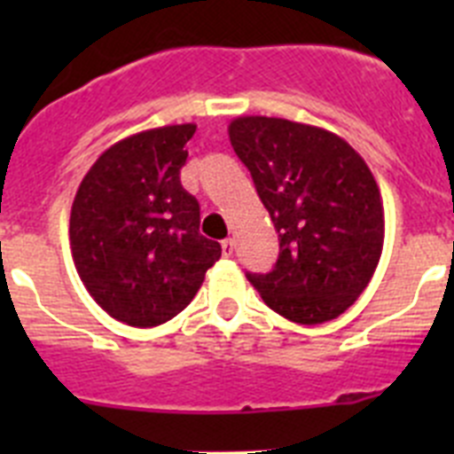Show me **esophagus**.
Here are the masks:
<instances>
[{
    "mask_svg": "<svg viewBox=\"0 0 454 454\" xmlns=\"http://www.w3.org/2000/svg\"><path fill=\"white\" fill-rule=\"evenodd\" d=\"M220 246H223V256H227V259H230V256L234 254V250H236L234 239H224L223 243H220Z\"/></svg>",
    "mask_w": 454,
    "mask_h": 454,
    "instance_id": "obj_1",
    "label": "esophagus"
}]
</instances>
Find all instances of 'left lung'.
I'll return each mask as SVG.
<instances>
[{
	"mask_svg": "<svg viewBox=\"0 0 454 454\" xmlns=\"http://www.w3.org/2000/svg\"><path fill=\"white\" fill-rule=\"evenodd\" d=\"M227 131L279 234L275 268L247 279L293 323L339 318L382 256L384 207L371 168L314 124L240 115Z\"/></svg>",
	"mask_w": 454,
	"mask_h": 454,
	"instance_id": "obj_1",
	"label": "left lung"
}]
</instances>
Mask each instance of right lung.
Returning <instances> with one entry per match:
<instances>
[{
    "label": "right lung",
    "instance_id": "obj_1",
    "mask_svg": "<svg viewBox=\"0 0 454 454\" xmlns=\"http://www.w3.org/2000/svg\"><path fill=\"white\" fill-rule=\"evenodd\" d=\"M192 134L186 122L118 140L72 202L74 268L92 300L131 327L175 318L223 254L200 234V204L179 182Z\"/></svg>",
    "mask_w": 454,
    "mask_h": 454
}]
</instances>
